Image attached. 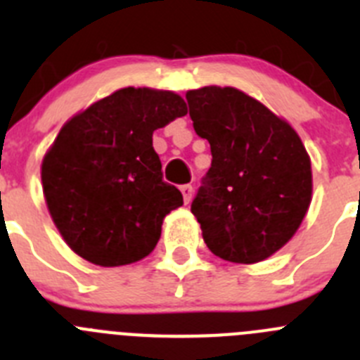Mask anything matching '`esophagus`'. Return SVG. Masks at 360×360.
<instances>
[{
	"label": "esophagus",
	"instance_id": "34e87169",
	"mask_svg": "<svg viewBox=\"0 0 360 360\" xmlns=\"http://www.w3.org/2000/svg\"><path fill=\"white\" fill-rule=\"evenodd\" d=\"M181 193H183L184 202H190V200H192V195H193L192 184H183V186H181Z\"/></svg>",
	"mask_w": 360,
	"mask_h": 360
}]
</instances>
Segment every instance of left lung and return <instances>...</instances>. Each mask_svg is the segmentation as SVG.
Masks as SVG:
<instances>
[{
  "label": "left lung",
  "instance_id": "1",
  "mask_svg": "<svg viewBox=\"0 0 360 360\" xmlns=\"http://www.w3.org/2000/svg\"><path fill=\"white\" fill-rule=\"evenodd\" d=\"M193 129L212 148L192 213L210 251L257 264L294 236L312 200V168L300 136L235 87L186 93Z\"/></svg>",
  "mask_w": 360,
  "mask_h": 360
}]
</instances>
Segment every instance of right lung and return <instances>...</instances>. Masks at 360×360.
Instances as JSON below:
<instances>
[{
    "mask_svg": "<svg viewBox=\"0 0 360 360\" xmlns=\"http://www.w3.org/2000/svg\"><path fill=\"white\" fill-rule=\"evenodd\" d=\"M186 112L174 91L124 87L63 125L41 179L53 224L79 257L118 267L154 251L183 195L163 181L152 134Z\"/></svg>",
    "mask_w": 360,
    "mask_h": 360,
    "instance_id": "right-lung-1",
    "label": "right lung"
}]
</instances>
